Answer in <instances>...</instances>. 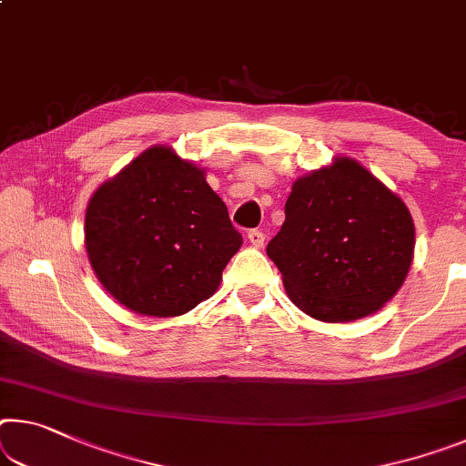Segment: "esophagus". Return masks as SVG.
<instances>
[{"label": "esophagus", "instance_id": "esophagus-1", "mask_svg": "<svg viewBox=\"0 0 466 466\" xmlns=\"http://www.w3.org/2000/svg\"><path fill=\"white\" fill-rule=\"evenodd\" d=\"M247 238H248L250 245L259 248V247H263V242H265V234H263L261 230H250V232L247 234Z\"/></svg>", "mask_w": 466, "mask_h": 466}]
</instances>
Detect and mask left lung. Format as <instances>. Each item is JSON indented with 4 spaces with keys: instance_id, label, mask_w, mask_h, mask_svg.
<instances>
[{
    "instance_id": "1",
    "label": "left lung",
    "mask_w": 466,
    "mask_h": 466,
    "mask_svg": "<svg viewBox=\"0 0 466 466\" xmlns=\"http://www.w3.org/2000/svg\"><path fill=\"white\" fill-rule=\"evenodd\" d=\"M412 248L415 224L402 198L354 159L338 157L294 182L268 257L300 311L342 323L394 297Z\"/></svg>"
}]
</instances>
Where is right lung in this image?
<instances>
[{"label":"right lung","mask_w":466,"mask_h":466,"mask_svg":"<svg viewBox=\"0 0 466 466\" xmlns=\"http://www.w3.org/2000/svg\"><path fill=\"white\" fill-rule=\"evenodd\" d=\"M85 245L117 302L140 315L174 317L218 290L242 236L201 167L151 147L95 190Z\"/></svg>","instance_id":"right-lung-1"}]
</instances>
